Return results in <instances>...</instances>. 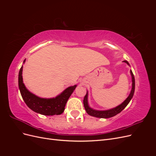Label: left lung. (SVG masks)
Masks as SVG:
<instances>
[{
    "instance_id": "left-lung-1",
    "label": "left lung",
    "mask_w": 156,
    "mask_h": 156,
    "mask_svg": "<svg viewBox=\"0 0 156 156\" xmlns=\"http://www.w3.org/2000/svg\"><path fill=\"white\" fill-rule=\"evenodd\" d=\"M124 62L130 66L129 62H127V60H124ZM130 73L132 78V88L131 90L130 94H129L128 97H127L126 100L121 103V104L114 108H110V109H108V110H104V111L94 109L93 108L90 107L88 105V92L87 91V94L85 95V96H84V100H83V104H84V108H85V110L88 114L92 116L100 118V119H108V118H111L118 115L119 113H120L122 110H123L124 108L128 105V103L131 101L132 98H133L134 92H135V77L131 70H130Z\"/></svg>"
}]
</instances>
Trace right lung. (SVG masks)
I'll return each instance as SVG.
<instances>
[{
	"mask_svg": "<svg viewBox=\"0 0 156 156\" xmlns=\"http://www.w3.org/2000/svg\"><path fill=\"white\" fill-rule=\"evenodd\" d=\"M26 59L23 61L25 64ZM23 65L19 72V88L23 100L31 110L45 116L59 115L64 112L69 98L73 92L77 84L66 88L55 98H43L37 96L28 90L23 81Z\"/></svg>",
	"mask_w": 156,
	"mask_h": 156,
	"instance_id": "right-lung-1",
	"label": "right lung"
}]
</instances>
